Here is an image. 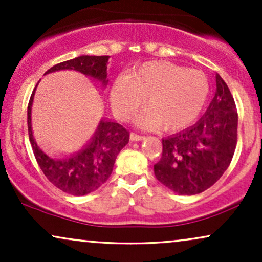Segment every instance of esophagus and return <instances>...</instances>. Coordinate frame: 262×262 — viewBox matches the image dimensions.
Segmentation results:
<instances>
[{"label": "esophagus", "mask_w": 262, "mask_h": 262, "mask_svg": "<svg viewBox=\"0 0 262 262\" xmlns=\"http://www.w3.org/2000/svg\"><path fill=\"white\" fill-rule=\"evenodd\" d=\"M144 139H145V137H144V135H139L137 133H130V140L139 141V140H144Z\"/></svg>", "instance_id": "obj_1"}]
</instances>
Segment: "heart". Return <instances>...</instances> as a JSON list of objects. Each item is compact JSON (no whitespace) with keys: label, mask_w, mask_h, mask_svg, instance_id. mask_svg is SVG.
Returning <instances> with one entry per match:
<instances>
[{"label":"heart","mask_w":262,"mask_h":262,"mask_svg":"<svg viewBox=\"0 0 262 262\" xmlns=\"http://www.w3.org/2000/svg\"><path fill=\"white\" fill-rule=\"evenodd\" d=\"M208 92V80L202 71L167 61H150L116 80L111 102L117 116L127 119L145 97L148 107L138 116V124L177 130L197 118Z\"/></svg>","instance_id":"obj_1"}]
</instances>
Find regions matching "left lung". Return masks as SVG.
I'll return each mask as SVG.
<instances>
[{"label":"left lung","mask_w":262,"mask_h":262,"mask_svg":"<svg viewBox=\"0 0 262 262\" xmlns=\"http://www.w3.org/2000/svg\"><path fill=\"white\" fill-rule=\"evenodd\" d=\"M217 91L196 124L162 139L156 179L179 194L201 193L230 165L237 140V112L229 87L217 74Z\"/></svg>","instance_id":"left-lung-1"}]
</instances>
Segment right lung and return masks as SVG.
<instances>
[{
	"label": "right lung",
	"mask_w": 262,
	"mask_h": 262,
	"mask_svg": "<svg viewBox=\"0 0 262 262\" xmlns=\"http://www.w3.org/2000/svg\"><path fill=\"white\" fill-rule=\"evenodd\" d=\"M110 56L82 55L54 65L45 74L59 70H75L100 81L106 86L107 62ZM35 91V89H34ZM33 91L28 103V135L38 165L55 187L73 196H85L101 187L113 170L117 155L129 141V132L119 123L101 121L90 143L81 151L66 159L50 158L39 149L32 133L31 111Z\"/></svg>",
	"instance_id": "right-lung-1"
}]
</instances>
